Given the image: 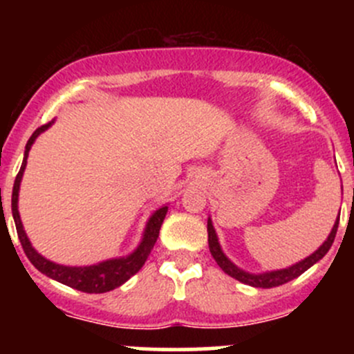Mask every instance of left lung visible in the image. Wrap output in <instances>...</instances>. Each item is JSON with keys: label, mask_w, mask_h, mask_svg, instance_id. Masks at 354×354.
<instances>
[{"label": "left lung", "mask_w": 354, "mask_h": 354, "mask_svg": "<svg viewBox=\"0 0 354 354\" xmlns=\"http://www.w3.org/2000/svg\"><path fill=\"white\" fill-rule=\"evenodd\" d=\"M337 226H339V216H337V219H335L334 226H332V231H330L329 236H327V240L324 241V243L320 245L319 248H317L315 252L312 253V255L306 257V259H303V260H299V262L292 263V266L286 267V269L267 270V272L253 274V272H246V270L240 269L238 266H234V263L231 262V260L227 259L226 255H224L223 248H221V245H219V240H217L216 230H214L212 219H210V217L207 219V233H209V250H210V253H212L214 260L217 262V266H219L221 269H223L224 272L227 274V276L234 277V279L240 281V283L248 284V286H253V288H263V289L281 286V284H286V283H289V281L296 279V277L301 276L305 270H308L310 267L313 266V263H317L320 259H324V257H326V253L330 250L332 243H334L335 233H337Z\"/></svg>", "instance_id": "obj_1"}]
</instances>
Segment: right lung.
I'll return each mask as SVG.
<instances>
[{
    "mask_svg": "<svg viewBox=\"0 0 354 354\" xmlns=\"http://www.w3.org/2000/svg\"><path fill=\"white\" fill-rule=\"evenodd\" d=\"M55 123V120L48 124H42L41 128L32 133V137L28 138L27 145H25L24 152V162L20 167L19 174L15 178V183H13V194H12V214L13 221H15L17 233H19V240L22 243V248L27 255V259L30 260L32 266L37 270H41L42 274H46L51 279L58 281V283L66 284V286L78 289V291L84 292H108L111 289L120 288L121 284L127 283L131 276L138 272L142 269V266L147 260L149 253L154 248L157 236H159L160 224H162L164 217L167 214V205L159 207L151 217H149L147 224H145L144 234H142V240L138 243L137 248L127 257H118V259H109L104 262L94 263V266H84V267H70V266H62V263H55L51 260H48L46 257H42L37 250L34 248L30 243V240L27 238V233L24 230L22 219H20L19 212V192H20V183H22L24 171L27 166V157L28 151L34 145L35 138L42 133V131L48 130L51 124Z\"/></svg>",
    "mask_w": 354,
    "mask_h": 354,
    "instance_id": "obj_1",
    "label": "right lung"
}]
</instances>
